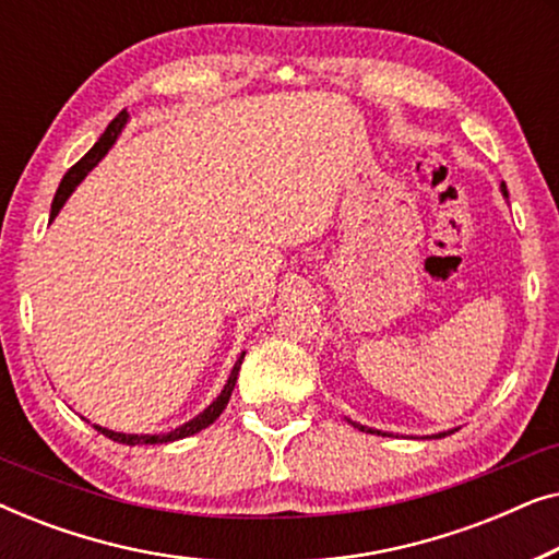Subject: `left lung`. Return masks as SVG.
Instances as JSON below:
<instances>
[{
	"label": "left lung",
	"instance_id": "1",
	"mask_svg": "<svg viewBox=\"0 0 559 559\" xmlns=\"http://www.w3.org/2000/svg\"><path fill=\"white\" fill-rule=\"evenodd\" d=\"M501 195H503V198H509V193H507V186H503V182H501ZM346 419H348V417H346ZM348 423H350V425H354V427H358V430H361V432H371V435H389V432H384V430H373V427L358 425V423H354V419H348ZM457 430H461V427H453V430H445V432L430 435V438H435V440H438V438H445V435H453V432H457Z\"/></svg>",
	"mask_w": 559,
	"mask_h": 559
}]
</instances>
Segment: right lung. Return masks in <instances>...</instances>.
Segmentation results:
<instances>
[{
    "label": "right lung",
    "mask_w": 559,
    "mask_h": 559,
    "mask_svg": "<svg viewBox=\"0 0 559 559\" xmlns=\"http://www.w3.org/2000/svg\"><path fill=\"white\" fill-rule=\"evenodd\" d=\"M127 121H129L127 109L119 111L117 117L111 119V124L106 127V132L98 136V142L94 144V147H91L86 155H83L79 163H75L71 170L63 175V180H60V186H58V193H56V198H52V205H50V224H52V221H56V216L60 213V209H63V205H66L68 198L73 195V190L81 186L83 178H86V175L94 170L98 163H102L106 152L114 147V142L119 140L121 129L127 127ZM243 356H247V350H241V356L236 358L234 369H231V373H228V381L224 384V389H221V394L216 396V400H213L209 407L201 412V415H195L193 419H188L186 425L175 427V430H170V432L136 435V432H117V430H109V427H102V425H94V427L102 435H106V438H109V440L121 442V445H163V442H175V440L190 438V435L201 432L209 425L216 423V417L226 409V404H228V400H231V392H234V386H236V379H239V369H241Z\"/></svg>",
    "instance_id": "right-lung-1"
}]
</instances>
